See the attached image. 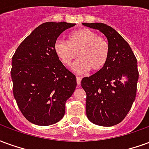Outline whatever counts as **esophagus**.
<instances>
[{
  "mask_svg": "<svg viewBox=\"0 0 149 149\" xmlns=\"http://www.w3.org/2000/svg\"><path fill=\"white\" fill-rule=\"evenodd\" d=\"M81 77H77V84L78 85H80L81 84Z\"/></svg>",
  "mask_w": 149,
  "mask_h": 149,
  "instance_id": "1",
  "label": "esophagus"
}]
</instances>
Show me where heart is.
I'll return each instance as SVG.
<instances>
[{
	"mask_svg": "<svg viewBox=\"0 0 149 149\" xmlns=\"http://www.w3.org/2000/svg\"><path fill=\"white\" fill-rule=\"evenodd\" d=\"M68 40H57L54 44L56 55L64 65H71L77 56L79 60L72 69L84 73L91 69L98 72L105 66L110 54V46L105 38L89 29H80L68 35Z\"/></svg>",
	"mask_w": 149,
	"mask_h": 149,
	"instance_id": "b5f03b06",
	"label": "heart"
}]
</instances>
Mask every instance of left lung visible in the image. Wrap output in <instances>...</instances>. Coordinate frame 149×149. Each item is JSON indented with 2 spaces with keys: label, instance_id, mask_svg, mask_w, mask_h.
Listing matches in <instances>:
<instances>
[{
  "label": "left lung",
  "instance_id": "1",
  "mask_svg": "<svg viewBox=\"0 0 149 149\" xmlns=\"http://www.w3.org/2000/svg\"><path fill=\"white\" fill-rule=\"evenodd\" d=\"M100 30L110 46L108 62L101 70L84 77L88 120L100 126H113L127 116L136 96L139 72L137 60L128 42L116 31L103 23H83Z\"/></svg>",
  "mask_w": 149,
  "mask_h": 149
}]
</instances>
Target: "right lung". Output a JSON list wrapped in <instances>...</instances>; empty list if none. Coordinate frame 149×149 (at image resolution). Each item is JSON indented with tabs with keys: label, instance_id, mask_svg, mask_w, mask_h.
I'll list each match as a JSON object with an SVG mask.
<instances>
[{
	"label": "right lung",
	"instance_id": "obj_1",
	"mask_svg": "<svg viewBox=\"0 0 149 149\" xmlns=\"http://www.w3.org/2000/svg\"><path fill=\"white\" fill-rule=\"evenodd\" d=\"M75 24L45 22L21 43L12 58L13 96L28 120L48 126L61 120L65 103L77 87L76 76L54 51L61 34Z\"/></svg>",
	"mask_w": 149,
	"mask_h": 149
}]
</instances>
